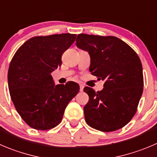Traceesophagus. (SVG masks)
I'll use <instances>...</instances> for the list:
<instances>
[{
	"label": "esophagus",
	"mask_w": 157,
	"mask_h": 157,
	"mask_svg": "<svg viewBox=\"0 0 157 157\" xmlns=\"http://www.w3.org/2000/svg\"><path fill=\"white\" fill-rule=\"evenodd\" d=\"M83 88H84V86H83V84H80V90L81 91V92L83 90Z\"/></svg>",
	"instance_id": "esophagus-1"
}]
</instances>
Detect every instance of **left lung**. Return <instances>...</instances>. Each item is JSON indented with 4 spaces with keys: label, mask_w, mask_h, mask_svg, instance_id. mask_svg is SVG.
I'll return each instance as SVG.
<instances>
[{
    "label": "left lung",
    "mask_w": 157,
    "mask_h": 157,
    "mask_svg": "<svg viewBox=\"0 0 157 157\" xmlns=\"http://www.w3.org/2000/svg\"><path fill=\"white\" fill-rule=\"evenodd\" d=\"M76 45L89 53L92 75L104 81L100 91L89 86L83 89L89 96L83 107L86 124L103 132L121 129L136 113L144 90L140 59L116 36L80 33Z\"/></svg>",
    "instance_id": "left-lung-1"
}]
</instances>
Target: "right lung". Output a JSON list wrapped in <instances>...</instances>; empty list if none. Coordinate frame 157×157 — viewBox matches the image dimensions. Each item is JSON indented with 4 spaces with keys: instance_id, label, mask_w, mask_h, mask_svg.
Returning <instances> with one entry per match:
<instances>
[{
    "instance_id": "obj_1",
    "label": "right lung",
    "mask_w": 157,
    "mask_h": 157,
    "mask_svg": "<svg viewBox=\"0 0 157 157\" xmlns=\"http://www.w3.org/2000/svg\"><path fill=\"white\" fill-rule=\"evenodd\" d=\"M76 34L33 36L21 45L7 74L10 95L24 122L39 130L57 127L69 102L78 94V83L55 85L51 73L62 64L61 57Z\"/></svg>"
}]
</instances>
